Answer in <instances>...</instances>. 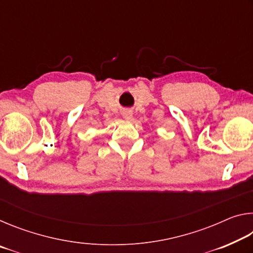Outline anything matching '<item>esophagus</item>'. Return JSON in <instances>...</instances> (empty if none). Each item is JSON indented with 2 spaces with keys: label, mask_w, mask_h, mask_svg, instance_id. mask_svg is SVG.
I'll use <instances>...</instances> for the list:
<instances>
[{
  "label": "esophagus",
  "mask_w": 253,
  "mask_h": 253,
  "mask_svg": "<svg viewBox=\"0 0 253 253\" xmlns=\"http://www.w3.org/2000/svg\"><path fill=\"white\" fill-rule=\"evenodd\" d=\"M123 117L127 119V121H130V119L132 118V111L129 109L123 110Z\"/></svg>",
  "instance_id": "obj_1"
}]
</instances>
